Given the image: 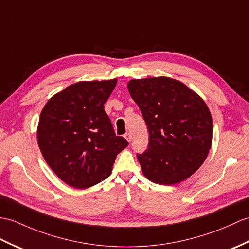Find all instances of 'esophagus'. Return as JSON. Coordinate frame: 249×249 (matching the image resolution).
Here are the masks:
<instances>
[{
    "label": "esophagus",
    "instance_id": "esophagus-1",
    "mask_svg": "<svg viewBox=\"0 0 249 249\" xmlns=\"http://www.w3.org/2000/svg\"><path fill=\"white\" fill-rule=\"evenodd\" d=\"M124 138H125L126 140L128 141V142H131V139H132V137H131V134H130V132H126V134L124 135Z\"/></svg>",
    "mask_w": 249,
    "mask_h": 249
}]
</instances>
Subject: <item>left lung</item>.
Returning a JSON list of instances; mask_svg holds the SVG:
<instances>
[{"label":"left lung","mask_w":249,"mask_h":249,"mask_svg":"<svg viewBox=\"0 0 249 249\" xmlns=\"http://www.w3.org/2000/svg\"><path fill=\"white\" fill-rule=\"evenodd\" d=\"M127 87L149 134L147 149L137 155L144 176L165 186L189 178L212 142V118L203 98L170 77L131 79Z\"/></svg>","instance_id":"obj_1"}]
</instances>
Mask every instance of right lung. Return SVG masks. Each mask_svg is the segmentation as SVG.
Instances as JSON below:
<instances>
[{
  "mask_svg": "<svg viewBox=\"0 0 249 249\" xmlns=\"http://www.w3.org/2000/svg\"><path fill=\"white\" fill-rule=\"evenodd\" d=\"M117 79L78 82L50 98L39 118L38 145L63 182L86 189L112 172L117 155L128 145L115 136L104 104Z\"/></svg>",
  "mask_w": 249,
  "mask_h": 249,
  "instance_id": "obj_1",
  "label": "right lung"
}]
</instances>
